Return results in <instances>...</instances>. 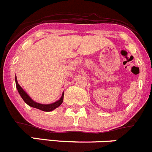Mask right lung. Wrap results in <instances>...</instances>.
<instances>
[{
  "mask_svg": "<svg viewBox=\"0 0 152 152\" xmlns=\"http://www.w3.org/2000/svg\"><path fill=\"white\" fill-rule=\"evenodd\" d=\"M15 85H16V88L17 89H18V93L21 95V97L22 98L24 102H25L27 104H28L30 107H32L37 108V109L41 110L42 111H45V112H49V111L53 110L54 109L58 107L59 106H60L63 102V95H64V93H63L61 98H60L57 102H54V103L50 104H42L37 103V102H34L33 99H31V98L27 94V92L21 87V86H20L19 84H18V81H17L16 76H15Z\"/></svg>",
  "mask_w": 152,
  "mask_h": 152,
  "instance_id": "1",
  "label": "right lung"
}]
</instances>
